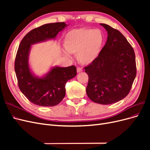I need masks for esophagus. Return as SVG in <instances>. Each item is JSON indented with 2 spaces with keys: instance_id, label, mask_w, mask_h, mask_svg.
I'll return each mask as SVG.
<instances>
[{
  "instance_id": "1",
  "label": "esophagus",
  "mask_w": 150,
  "mask_h": 150,
  "mask_svg": "<svg viewBox=\"0 0 150 150\" xmlns=\"http://www.w3.org/2000/svg\"><path fill=\"white\" fill-rule=\"evenodd\" d=\"M82 71H83L82 68L80 67H77V72H82Z\"/></svg>"
}]
</instances>
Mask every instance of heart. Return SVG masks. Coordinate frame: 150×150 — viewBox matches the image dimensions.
Returning <instances> with one entry per match:
<instances>
[{
  "label": "heart",
  "mask_w": 150,
  "mask_h": 150,
  "mask_svg": "<svg viewBox=\"0 0 150 150\" xmlns=\"http://www.w3.org/2000/svg\"><path fill=\"white\" fill-rule=\"evenodd\" d=\"M104 40V34L100 29H73L66 35L64 46L68 52L76 54L81 64L88 65L99 56Z\"/></svg>",
  "instance_id": "obj_1"
}]
</instances>
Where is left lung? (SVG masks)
<instances>
[{
    "mask_svg": "<svg viewBox=\"0 0 150 150\" xmlns=\"http://www.w3.org/2000/svg\"><path fill=\"white\" fill-rule=\"evenodd\" d=\"M108 33L106 44L98 57L84 67L89 76L86 93L101 104L121 101L130 91L137 75L133 48L120 32L100 24Z\"/></svg>",
    "mask_w": 150,
    "mask_h": 150,
    "instance_id": "obj_1",
    "label": "left lung"
}]
</instances>
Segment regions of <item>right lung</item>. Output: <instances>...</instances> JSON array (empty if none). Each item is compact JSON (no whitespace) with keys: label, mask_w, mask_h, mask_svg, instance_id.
<instances>
[{"label":"right lung","mask_w":150,"mask_h":150,"mask_svg":"<svg viewBox=\"0 0 150 150\" xmlns=\"http://www.w3.org/2000/svg\"><path fill=\"white\" fill-rule=\"evenodd\" d=\"M66 26L65 22H56L35 28L24 36L18 48L14 65L18 86L22 94L36 105H57L65 96L67 81L76 76L74 66H56L52 67L42 78H39L32 73L29 66L31 45L55 39L59 32Z\"/></svg>","instance_id":"1"}]
</instances>
